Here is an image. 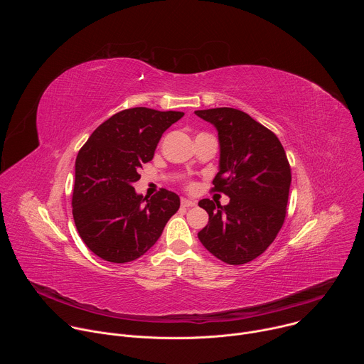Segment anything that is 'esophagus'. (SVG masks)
Wrapping results in <instances>:
<instances>
[{"instance_id":"obj_1","label":"esophagus","mask_w":364,"mask_h":364,"mask_svg":"<svg viewBox=\"0 0 364 364\" xmlns=\"http://www.w3.org/2000/svg\"><path fill=\"white\" fill-rule=\"evenodd\" d=\"M181 205H183V207H194V205H196V201L188 200V198H181Z\"/></svg>"}]
</instances>
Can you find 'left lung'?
<instances>
[{
	"mask_svg": "<svg viewBox=\"0 0 364 364\" xmlns=\"http://www.w3.org/2000/svg\"><path fill=\"white\" fill-rule=\"evenodd\" d=\"M219 132L220 170L212 191L230 197L229 204L203 198L198 205L209 223L198 232L203 246L229 265L262 255L275 240L285 216L291 167L278 136L235 108L196 111Z\"/></svg>",
	"mask_w": 364,
	"mask_h": 364,
	"instance_id": "left-lung-1",
	"label": "left lung"
}]
</instances>
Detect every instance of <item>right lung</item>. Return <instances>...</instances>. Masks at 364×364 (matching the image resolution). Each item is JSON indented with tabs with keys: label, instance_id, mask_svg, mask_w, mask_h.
<instances>
[{
	"label": "right lung",
	"instance_id": "right-lung-1",
	"mask_svg": "<svg viewBox=\"0 0 364 364\" xmlns=\"http://www.w3.org/2000/svg\"><path fill=\"white\" fill-rule=\"evenodd\" d=\"M183 112L131 108L99 125L79 149L72 196L73 219L86 246L114 264L142 256L178 210L176 193L161 188L151 198L135 193L139 168L152 160L167 128Z\"/></svg>",
	"mask_w": 364,
	"mask_h": 364
}]
</instances>
